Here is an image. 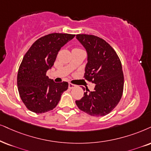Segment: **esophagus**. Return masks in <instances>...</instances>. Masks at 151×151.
Returning a JSON list of instances; mask_svg holds the SVG:
<instances>
[{
  "mask_svg": "<svg viewBox=\"0 0 151 151\" xmlns=\"http://www.w3.org/2000/svg\"><path fill=\"white\" fill-rule=\"evenodd\" d=\"M68 87H69L70 89H72V88H74V87H76V85L72 84V83H69V84H68Z\"/></svg>",
  "mask_w": 151,
  "mask_h": 151,
  "instance_id": "34e87169",
  "label": "esophagus"
}]
</instances>
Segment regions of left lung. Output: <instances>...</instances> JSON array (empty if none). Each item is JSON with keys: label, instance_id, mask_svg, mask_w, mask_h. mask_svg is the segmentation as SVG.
<instances>
[{"label": "left lung", "instance_id": "left-lung-1", "mask_svg": "<svg viewBox=\"0 0 151 151\" xmlns=\"http://www.w3.org/2000/svg\"><path fill=\"white\" fill-rule=\"evenodd\" d=\"M76 37L88 55L84 78L95 84L93 91L86 88L83 97L76 100V104L91 116H106L117 106L123 95L121 62L114 49L102 38L86 34H79Z\"/></svg>", "mask_w": 151, "mask_h": 151}]
</instances>
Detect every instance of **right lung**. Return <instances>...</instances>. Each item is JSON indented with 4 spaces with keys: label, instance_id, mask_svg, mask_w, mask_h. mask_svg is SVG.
Here are the masks:
<instances>
[{
    "label": "right lung",
    "instance_id": "obj_1",
    "mask_svg": "<svg viewBox=\"0 0 151 151\" xmlns=\"http://www.w3.org/2000/svg\"><path fill=\"white\" fill-rule=\"evenodd\" d=\"M75 35L51 33L37 40L26 53L19 68L17 86L28 109L42 114L56 107L68 83H55L47 76L62 47Z\"/></svg>",
    "mask_w": 151,
    "mask_h": 151
}]
</instances>
